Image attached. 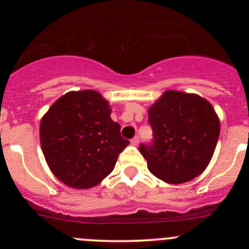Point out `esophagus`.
<instances>
[{
    "instance_id": "obj_1",
    "label": "esophagus",
    "mask_w": 249,
    "mask_h": 249,
    "mask_svg": "<svg viewBox=\"0 0 249 249\" xmlns=\"http://www.w3.org/2000/svg\"><path fill=\"white\" fill-rule=\"evenodd\" d=\"M139 142H140V137L139 136L134 137V139L131 140V144L132 145H137V144H139Z\"/></svg>"
}]
</instances>
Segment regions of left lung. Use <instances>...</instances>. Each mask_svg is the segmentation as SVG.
Here are the masks:
<instances>
[{"mask_svg":"<svg viewBox=\"0 0 249 249\" xmlns=\"http://www.w3.org/2000/svg\"><path fill=\"white\" fill-rule=\"evenodd\" d=\"M152 143L140 152L148 170L164 182L192 180L210 164L219 137V119L207 100L195 94L167 90L150 106Z\"/></svg>","mask_w":249,"mask_h":249,"instance_id":"obj_1","label":"left lung"}]
</instances>
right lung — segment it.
<instances>
[{"instance_id": "1", "label": "right lung", "mask_w": 249, "mask_h": 249, "mask_svg": "<svg viewBox=\"0 0 249 249\" xmlns=\"http://www.w3.org/2000/svg\"><path fill=\"white\" fill-rule=\"evenodd\" d=\"M108 102L95 90L70 91L54 102L39 125L46 161L57 179L77 189L99 184L129 144L110 119Z\"/></svg>"}]
</instances>
